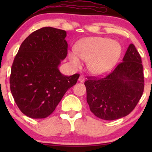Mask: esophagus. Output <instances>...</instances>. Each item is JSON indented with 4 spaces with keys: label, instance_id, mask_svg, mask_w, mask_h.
<instances>
[{
    "label": "esophagus",
    "instance_id": "esophagus-1",
    "mask_svg": "<svg viewBox=\"0 0 152 152\" xmlns=\"http://www.w3.org/2000/svg\"><path fill=\"white\" fill-rule=\"evenodd\" d=\"M78 81L80 82H84L85 81V78L84 77V76H82V75L80 76V77H79V79H78Z\"/></svg>",
    "mask_w": 152,
    "mask_h": 152
}]
</instances>
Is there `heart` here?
<instances>
[{"label": "heart", "mask_w": 152, "mask_h": 152, "mask_svg": "<svg viewBox=\"0 0 152 152\" xmlns=\"http://www.w3.org/2000/svg\"><path fill=\"white\" fill-rule=\"evenodd\" d=\"M76 51L68 54V59L75 68L82 66V59L87 62V68L91 74L103 76L117 65L122 56V48L119 43L113 39L95 37L81 41L77 45Z\"/></svg>", "instance_id": "obj_1"}]
</instances>
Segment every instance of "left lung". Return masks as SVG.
Wrapping results in <instances>:
<instances>
[{
  "label": "left lung",
  "instance_id": "8db88e82",
  "mask_svg": "<svg viewBox=\"0 0 152 152\" xmlns=\"http://www.w3.org/2000/svg\"><path fill=\"white\" fill-rule=\"evenodd\" d=\"M84 82L86 101L97 118L113 120L132 112L144 91L142 60L134 44H130L122 62L103 78L90 77Z\"/></svg>",
  "mask_w": 152,
  "mask_h": 152
}]
</instances>
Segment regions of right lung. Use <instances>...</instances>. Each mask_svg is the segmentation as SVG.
<instances>
[{
	"label": "right lung",
	"mask_w": 152,
	"mask_h": 152,
	"mask_svg": "<svg viewBox=\"0 0 152 152\" xmlns=\"http://www.w3.org/2000/svg\"><path fill=\"white\" fill-rule=\"evenodd\" d=\"M66 32L45 27L29 35L12 64L10 90L20 111L29 118H45L55 111L79 74L65 76L59 70L67 56Z\"/></svg>",
	"instance_id": "right-lung-1"
}]
</instances>
